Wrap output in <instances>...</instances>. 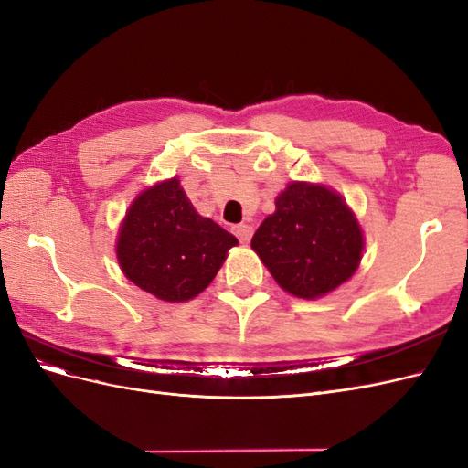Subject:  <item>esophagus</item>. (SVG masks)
I'll return each mask as SVG.
<instances>
[{
  "label": "esophagus",
  "mask_w": 468,
  "mask_h": 468,
  "mask_svg": "<svg viewBox=\"0 0 468 468\" xmlns=\"http://www.w3.org/2000/svg\"><path fill=\"white\" fill-rule=\"evenodd\" d=\"M232 230H234L236 238H238L239 242H242V244H248V242H250V238H251V234H253V229H251L250 224H236Z\"/></svg>",
  "instance_id": "1"
}]
</instances>
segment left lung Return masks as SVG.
Instances as JSON below:
<instances>
[{
    "mask_svg": "<svg viewBox=\"0 0 468 468\" xmlns=\"http://www.w3.org/2000/svg\"><path fill=\"white\" fill-rule=\"evenodd\" d=\"M363 230L335 191L292 181L251 238L277 285L299 299H320L346 282L363 256Z\"/></svg>",
    "mask_w": 468,
    "mask_h": 468,
    "instance_id": "8db88e82",
    "label": "left lung"
}]
</instances>
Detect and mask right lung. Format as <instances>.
Returning a JSON list of instances; mask_svg holds the SVG:
<instances>
[{"mask_svg": "<svg viewBox=\"0 0 468 468\" xmlns=\"http://www.w3.org/2000/svg\"><path fill=\"white\" fill-rule=\"evenodd\" d=\"M238 239L201 217L179 179L140 193L121 224L117 260L126 279L165 303L203 292Z\"/></svg>", "mask_w": 468, "mask_h": 468, "instance_id": "1", "label": "right lung"}]
</instances>
